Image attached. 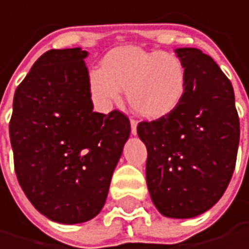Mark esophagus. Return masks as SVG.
I'll return each mask as SVG.
<instances>
[{
    "instance_id": "34e87169",
    "label": "esophagus",
    "mask_w": 249,
    "mask_h": 249,
    "mask_svg": "<svg viewBox=\"0 0 249 249\" xmlns=\"http://www.w3.org/2000/svg\"><path fill=\"white\" fill-rule=\"evenodd\" d=\"M136 127H138V120L132 117L130 119V130H132L133 135H136Z\"/></svg>"
}]
</instances>
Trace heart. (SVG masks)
<instances>
[{"label":"heart","instance_id":"1","mask_svg":"<svg viewBox=\"0 0 249 249\" xmlns=\"http://www.w3.org/2000/svg\"><path fill=\"white\" fill-rule=\"evenodd\" d=\"M89 85L97 100L106 106L120 100V89L127 90L135 113L157 119L180 103L186 74L182 61L172 54L122 48L104 58L103 69L90 73Z\"/></svg>","mask_w":249,"mask_h":249}]
</instances>
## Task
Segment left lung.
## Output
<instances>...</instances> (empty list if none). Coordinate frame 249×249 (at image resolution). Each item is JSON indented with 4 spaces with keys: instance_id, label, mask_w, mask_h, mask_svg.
Listing matches in <instances>:
<instances>
[{
    "instance_id": "left-lung-1",
    "label": "left lung",
    "mask_w": 249,
    "mask_h": 249,
    "mask_svg": "<svg viewBox=\"0 0 249 249\" xmlns=\"http://www.w3.org/2000/svg\"><path fill=\"white\" fill-rule=\"evenodd\" d=\"M186 85L180 103L157 120L141 122L146 185L166 217L188 219L225 194L236 164L239 116L233 88L217 63L196 48H180Z\"/></svg>"
}]
</instances>
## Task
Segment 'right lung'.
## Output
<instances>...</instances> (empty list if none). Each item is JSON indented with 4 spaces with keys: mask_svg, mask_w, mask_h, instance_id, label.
<instances>
[{
    "mask_svg": "<svg viewBox=\"0 0 249 249\" xmlns=\"http://www.w3.org/2000/svg\"><path fill=\"white\" fill-rule=\"evenodd\" d=\"M85 57L79 48L42 54L16 89L10 120L23 192L39 213L66 225L101 211L130 135L122 111H94Z\"/></svg>",
    "mask_w": 249,
    "mask_h": 249,
    "instance_id": "obj_1",
    "label": "right lung"
}]
</instances>
